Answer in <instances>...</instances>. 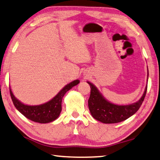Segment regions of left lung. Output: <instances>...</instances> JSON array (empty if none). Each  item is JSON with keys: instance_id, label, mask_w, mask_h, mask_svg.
<instances>
[{"instance_id": "obj_1", "label": "left lung", "mask_w": 160, "mask_h": 160, "mask_svg": "<svg viewBox=\"0 0 160 160\" xmlns=\"http://www.w3.org/2000/svg\"><path fill=\"white\" fill-rule=\"evenodd\" d=\"M88 83L91 87L88 101L89 110L94 119L105 124H115L129 118L139 110L147 92L146 86L143 95L138 102L128 105H118L108 102L96 86L88 82Z\"/></svg>"}]
</instances>
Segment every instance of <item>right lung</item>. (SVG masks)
I'll list each match as a JSON object with an SVG mask.
<instances>
[{"mask_svg": "<svg viewBox=\"0 0 160 160\" xmlns=\"http://www.w3.org/2000/svg\"><path fill=\"white\" fill-rule=\"evenodd\" d=\"M79 80H75L64 86L50 101L40 105H27L22 103L14 96L10 88V96L15 107L27 119L33 122L46 124L53 122L60 115L62 110V100L67 91L77 85Z\"/></svg>", "mask_w": 160, "mask_h": 160, "instance_id": "1", "label": "right lung"}]
</instances>
